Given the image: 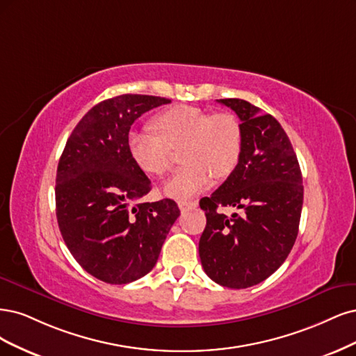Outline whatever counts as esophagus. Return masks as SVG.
Listing matches in <instances>:
<instances>
[{
	"label": "esophagus",
	"mask_w": 356,
	"mask_h": 356,
	"mask_svg": "<svg viewBox=\"0 0 356 356\" xmlns=\"http://www.w3.org/2000/svg\"><path fill=\"white\" fill-rule=\"evenodd\" d=\"M177 205H179L180 211L185 213V211H188V210L197 209V207H198V201H183V200H181V201L177 202Z\"/></svg>",
	"instance_id": "1"
}]
</instances>
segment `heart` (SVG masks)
Listing matches in <instances>:
<instances>
[{"label": "heart", "mask_w": 356, "mask_h": 356, "mask_svg": "<svg viewBox=\"0 0 356 356\" xmlns=\"http://www.w3.org/2000/svg\"><path fill=\"white\" fill-rule=\"evenodd\" d=\"M154 130L133 131L129 152L133 163L149 176H164L171 165V149H179L183 165L164 185L165 195L191 198L207 189L211 177L223 179L235 170L243 151V131L231 113L179 105L155 118Z\"/></svg>", "instance_id": "b5f03b06"}]
</instances>
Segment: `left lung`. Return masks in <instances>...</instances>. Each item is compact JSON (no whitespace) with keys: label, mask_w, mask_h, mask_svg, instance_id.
I'll return each instance as SVG.
<instances>
[{"label":"left lung","mask_w":356,"mask_h":356,"mask_svg":"<svg viewBox=\"0 0 356 356\" xmlns=\"http://www.w3.org/2000/svg\"><path fill=\"white\" fill-rule=\"evenodd\" d=\"M241 120L243 151L222 186L200 201L207 225L200 257L209 277L227 289L253 286L285 261L299 234L303 185L289 136L269 113L243 99H220ZM241 210L231 218L219 207Z\"/></svg>","instance_id":"left-lung-1"}]
</instances>
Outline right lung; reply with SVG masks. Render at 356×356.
<instances>
[{"label": "right lung", "instance_id": "right-lung-1", "mask_svg": "<svg viewBox=\"0 0 356 356\" xmlns=\"http://www.w3.org/2000/svg\"><path fill=\"white\" fill-rule=\"evenodd\" d=\"M171 100L121 95L97 103L76 124L57 165L56 216L67 250L108 284L151 272L180 216L173 200L143 202L151 180L129 152V133L145 112Z\"/></svg>", "mask_w": 356, "mask_h": 356}]
</instances>
